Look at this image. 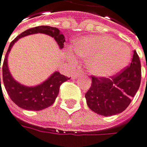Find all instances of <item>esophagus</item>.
I'll use <instances>...</instances> for the list:
<instances>
[{
	"label": "esophagus",
	"mask_w": 147,
	"mask_h": 147,
	"mask_svg": "<svg viewBox=\"0 0 147 147\" xmlns=\"http://www.w3.org/2000/svg\"><path fill=\"white\" fill-rule=\"evenodd\" d=\"M82 73H83V71H82L81 69H76V70L74 71V73L72 74L71 78H72V80H74V78H80V77L82 76Z\"/></svg>",
	"instance_id": "34e87169"
}]
</instances>
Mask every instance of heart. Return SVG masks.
I'll return each mask as SVG.
<instances>
[{"label": "heart", "instance_id": "obj_1", "mask_svg": "<svg viewBox=\"0 0 147 147\" xmlns=\"http://www.w3.org/2000/svg\"><path fill=\"white\" fill-rule=\"evenodd\" d=\"M73 54L87 60L88 70L99 78H108L124 69L131 59L130 49L107 36H89L76 40Z\"/></svg>", "mask_w": 147, "mask_h": 147}]
</instances>
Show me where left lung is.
<instances>
[{
  "label": "left lung",
  "mask_w": 147,
  "mask_h": 147,
  "mask_svg": "<svg viewBox=\"0 0 147 147\" xmlns=\"http://www.w3.org/2000/svg\"><path fill=\"white\" fill-rule=\"evenodd\" d=\"M147 67V64H146ZM141 83V63L134 51L130 66L111 78L92 77L85 95L87 105L95 113L109 117L122 113L134 98Z\"/></svg>",
  "instance_id": "left-lung-1"
}]
</instances>
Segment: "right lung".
<instances>
[{
  "instance_id": "1",
  "label": "right lung",
  "mask_w": 147,
  "mask_h": 147,
  "mask_svg": "<svg viewBox=\"0 0 147 147\" xmlns=\"http://www.w3.org/2000/svg\"><path fill=\"white\" fill-rule=\"evenodd\" d=\"M35 33H43L54 38L59 49H63L65 37L58 28L51 27V26H38V27L25 30L17 38H15L9 46L8 51L3 60V65H2V80H3V84L7 90V93L10 96L11 99L18 107L26 110L40 111L49 107L54 103L56 98L59 95L60 85L69 78L64 75H61L59 71H55L42 83L33 87H28L19 83L12 78L8 67L9 53H10L14 43L18 41L19 39Z\"/></svg>"
}]
</instances>
